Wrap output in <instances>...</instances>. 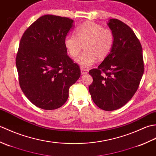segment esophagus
Returning <instances> with one entry per match:
<instances>
[{
	"label": "esophagus",
	"instance_id": "1",
	"mask_svg": "<svg viewBox=\"0 0 156 156\" xmlns=\"http://www.w3.org/2000/svg\"><path fill=\"white\" fill-rule=\"evenodd\" d=\"M80 69H81V74H82V75L86 74H87V73H88V69H86L82 68H81Z\"/></svg>",
	"mask_w": 156,
	"mask_h": 156
}]
</instances>
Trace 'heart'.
Returning <instances> with one entry per match:
<instances>
[{
  "label": "heart",
  "mask_w": 156,
  "mask_h": 156,
  "mask_svg": "<svg viewBox=\"0 0 156 156\" xmlns=\"http://www.w3.org/2000/svg\"><path fill=\"white\" fill-rule=\"evenodd\" d=\"M115 37L111 29L103 28L94 22H85L74 30V35H66L64 45L68 54L75 58L83 45L84 51L78 55L76 62L82 68H88L98 59L106 58L114 45Z\"/></svg>",
  "instance_id": "obj_1"
}]
</instances>
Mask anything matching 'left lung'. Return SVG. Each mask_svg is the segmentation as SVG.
I'll return each mask as SVG.
<instances>
[{
  "label": "left lung",
  "instance_id": "8db88e82",
  "mask_svg": "<svg viewBox=\"0 0 156 156\" xmlns=\"http://www.w3.org/2000/svg\"><path fill=\"white\" fill-rule=\"evenodd\" d=\"M108 25L114 34V45L98 68L89 71L93 78L89 92L98 107L111 111L123 107L133 97L144 63L141 43L133 31L116 19H110Z\"/></svg>",
  "mask_w": 156,
  "mask_h": 156
}]
</instances>
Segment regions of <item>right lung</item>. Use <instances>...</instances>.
Instances as JSON below:
<instances>
[{"mask_svg": "<svg viewBox=\"0 0 156 156\" xmlns=\"http://www.w3.org/2000/svg\"><path fill=\"white\" fill-rule=\"evenodd\" d=\"M73 20L45 15L26 29L19 43L16 66L19 85L33 104L45 110L61 107L69 88L80 78V66L67 55L64 38Z\"/></svg>", "mask_w": 156, "mask_h": 156, "instance_id": "add662e5", "label": "right lung"}]
</instances>
